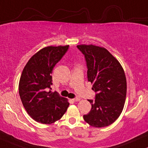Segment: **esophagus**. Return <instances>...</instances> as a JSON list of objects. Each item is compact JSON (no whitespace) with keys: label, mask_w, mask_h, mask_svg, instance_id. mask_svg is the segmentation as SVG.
<instances>
[{"label":"esophagus","mask_w":148,"mask_h":148,"mask_svg":"<svg viewBox=\"0 0 148 148\" xmlns=\"http://www.w3.org/2000/svg\"><path fill=\"white\" fill-rule=\"evenodd\" d=\"M72 100L74 102H79V100H80V98H74V99H72Z\"/></svg>","instance_id":"1"}]
</instances>
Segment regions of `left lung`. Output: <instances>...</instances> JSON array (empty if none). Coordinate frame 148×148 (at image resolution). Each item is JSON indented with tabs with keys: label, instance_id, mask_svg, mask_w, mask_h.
Returning a JSON list of instances; mask_svg holds the SVG:
<instances>
[{
	"label": "left lung",
	"instance_id": "1",
	"mask_svg": "<svg viewBox=\"0 0 148 148\" xmlns=\"http://www.w3.org/2000/svg\"><path fill=\"white\" fill-rule=\"evenodd\" d=\"M84 55L88 80L92 84L95 100L84 119L93 127L108 126L121 114L126 96V79L119 62L106 48L94 45H78Z\"/></svg>",
	"mask_w": 148,
	"mask_h": 148
}]
</instances>
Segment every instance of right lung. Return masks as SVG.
Returning <instances> with one entry per match:
<instances>
[{"label":"right lung","instance_id":"obj_1","mask_svg":"<svg viewBox=\"0 0 148 148\" xmlns=\"http://www.w3.org/2000/svg\"><path fill=\"white\" fill-rule=\"evenodd\" d=\"M68 48L69 45L45 47L29 59L22 71L19 96L28 114L37 122L53 124L61 119L69 107L67 99L56 91H48L53 84V68Z\"/></svg>","mask_w":148,"mask_h":148}]
</instances>
